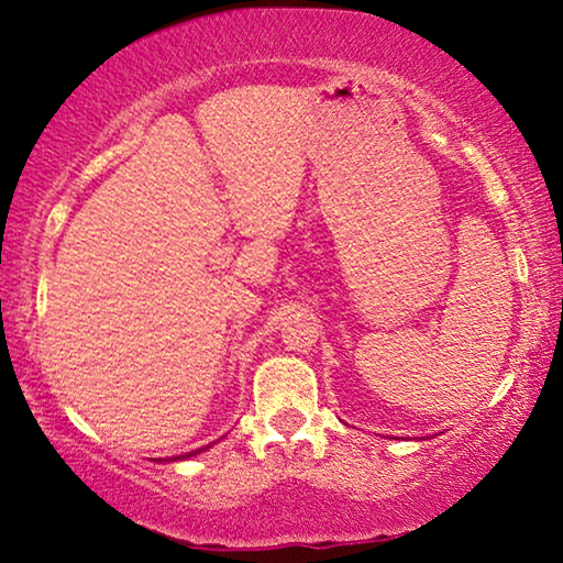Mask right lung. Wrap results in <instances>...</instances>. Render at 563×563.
<instances>
[{"mask_svg": "<svg viewBox=\"0 0 563 563\" xmlns=\"http://www.w3.org/2000/svg\"><path fill=\"white\" fill-rule=\"evenodd\" d=\"M201 450H196V452H186V454H178V456H174V460H188V456H194V454H198Z\"/></svg>", "mask_w": 563, "mask_h": 563, "instance_id": "right-lung-1", "label": "right lung"}]
</instances>
